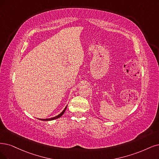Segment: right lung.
Instances as JSON below:
<instances>
[{"label": "right lung", "instance_id": "right-lung-1", "mask_svg": "<svg viewBox=\"0 0 159 159\" xmlns=\"http://www.w3.org/2000/svg\"><path fill=\"white\" fill-rule=\"evenodd\" d=\"M66 109H67V106L66 107V108H65L64 109H63V111H62V112L60 113V114H59L58 115H57V116H54V117H52V118H50V119H40L41 120H46V121H48V120H54V119H58V118H60V116H61L62 115H63V114L65 113V111H66Z\"/></svg>", "mask_w": 159, "mask_h": 159}]
</instances>
